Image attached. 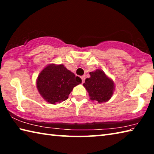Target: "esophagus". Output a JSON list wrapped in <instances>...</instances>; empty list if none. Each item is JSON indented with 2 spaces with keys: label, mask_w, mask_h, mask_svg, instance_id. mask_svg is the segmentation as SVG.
<instances>
[{
  "label": "esophagus",
  "mask_w": 154,
  "mask_h": 154,
  "mask_svg": "<svg viewBox=\"0 0 154 154\" xmlns=\"http://www.w3.org/2000/svg\"><path fill=\"white\" fill-rule=\"evenodd\" d=\"M81 78H82V83H83L85 82V76H82L81 77Z\"/></svg>",
  "instance_id": "obj_1"
}]
</instances>
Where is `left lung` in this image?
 Wrapping results in <instances>:
<instances>
[{"label":"left lung","instance_id":"8db88e82","mask_svg":"<svg viewBox=\"0 0 154 154\" xmlns=\"http://www.w3.org/2000/svg\"><path fill=\"white\" fill-rule=\"evenodd\" d=\"M90 77L87 78L83 85L89 93L91 100L98 103L108 101L115 90L113 81L100 69L90 72Z\"/></svg>","mask_w":154,"mask_h":154}]
</instances>
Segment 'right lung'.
Instances as JSON below:
<instances>
[{
  "label": "right lung",
  "mask_w": 154,
  "mask_h": 154,
  "mask_svg": "<svg viewBox=\"0 0 154 154\" xmlns=\"http://www.w3.org/2000/svg\"><path fill=\"white\" fill-rule=\"evenodd\" d=\"M81 83V78L75 77L63 64H50L38 75L36 88L44 100L56 105L66 100L73 88Z\"/></svg>",
  "instance_id": "obj_1"
}]
</instances>
